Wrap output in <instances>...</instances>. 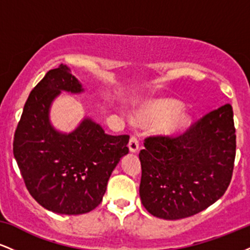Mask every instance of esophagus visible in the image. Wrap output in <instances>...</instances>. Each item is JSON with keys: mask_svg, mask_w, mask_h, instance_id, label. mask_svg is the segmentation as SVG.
<instances>
[{"mask_svg": "<svg viewBox=\"0 0 250 250\" xmlns=\"http://www.w3.org/2000/svg\"><path fill=\"white\" fill-rule=\"evenodd\" d=\"M129 150L131 151V153H136L137 150H139V140H137V137L133 135V136L130 137V141H129Z\"/></svg>", "mask_w": 250, "mask_h": 250, "instance_id": "34e87169", "label": "esophagus"}]
</instances>
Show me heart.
Here are the masks:
<instances>
[{"instance_id": "b5f03b06", "label": "heart", "mask_w": 250, "mask_h": 250, "mask_svg": "<svg viewBox=\"0 0 250 250\" xmlns=\"http://www.w3.org/2000/svg\"><path fill=\"white\" fill-rule=\"evenodd\" d=\"M182 102L175 99H161L149 104L140 113V121L146 125H159L161 134L170 135L190 123V115L183 110Z\"/></svg>"}]
</instances>
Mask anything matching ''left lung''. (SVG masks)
<instances>
[{"label":"left lung","mask_w":250,"mask_h":250,"mask_svg":"<svg viewBox=\"0 0 250 250\" xmlns=\"http://www.w3.org/2000/svg\"><path fill=\"white\" fill-rule=\"evenodd\" d=\"M236 153L233 108L210 111L175 137L153 136L140 151V197L154 216L179 220L205 210L226 193Z\"/></svg>","instance_id":"1"}]
</instances>
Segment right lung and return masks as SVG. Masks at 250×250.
I'll return each mask as SVG.
<instances>
[{
    "label": "right lung",
    "instance_id": "add662e5",
    "mask_svg": "<svg viewBox=\"0 0 250 250\" xmlns=\"http://www.w3.org/2000/svg\"><path fill=\"white\" fill-rule=\"evenodd\" d=\"M62 91H84L65 64L48 71L31 90L14 136V156L25 187L43 208L85 214L101 203L109 177L129 153V136L108 135L90 117L70 133L57 130L49 114Z\"/></svg>",
    "mask_w": 250,
    "mask_h": 250
}]
</instances>
